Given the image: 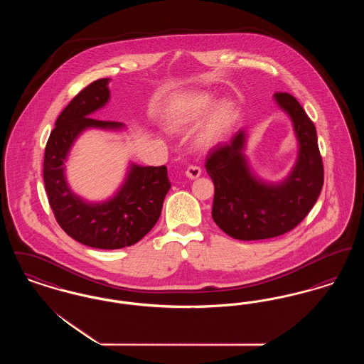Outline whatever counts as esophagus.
Returning a JSON list of instances; mask_svg holds the SVG:
<instances>
[{
    "instance_id": "34e87169",
    "label": "esophagus",
    "mask_w": 364,
    "mask_h": 364,
    "mask_svg": "<svg viewBox=\"0 0 364 364\" xmlns=\"http://www.w3.org/2000/svg\"><path fill=\"white\" fill-rule=\"evenodd\" d=\"M200 174H202V169H200L199 166H193V165L188 166L187 171H186V176H187L188 178H191V180L198 178Z\"/></svg>"
}]
</instances>
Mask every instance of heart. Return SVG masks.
<instances>
[{"mask_svg":"<svg viewBox=\"0 0 364 364\" xmlns=\"http://www.w3.org/2000/svg\"><path fill=\"white\" fill-rule=\"evenodd\" d=\"M214 104L208 92H190L176 97L165 110V122L172 131H186L203 119L198 132L200 147H213L226 138L236 119V109L230 101Z\"/></svg>","mask_w":364,"mask_h":364,"instance_id":"b5f03b06","label":"heart"}]
</instances>
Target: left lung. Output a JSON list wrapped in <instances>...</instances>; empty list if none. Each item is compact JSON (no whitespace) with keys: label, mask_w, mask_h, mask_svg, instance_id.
I'll return each instance as SVG.
<instances>
[{"label":"left lung","mask_w":364,"mask_h":364,"mask_svg":"<svg viewBox=\"0 0 364 364\" xmlns=\"http://www.w3.org/2000/svg\"><path fill=\"white\" fill-rule=\"evenodd\" d=\"M274 101L291 117L299 144L294 168L284 180L270 183L252 172L244 154V129L214 149L206 161L214 183L213 220L237 240H263L292 230L314 208L323 186L314 122L291 94L277 92Z\"/></svg>","instance_id":"1"}]
</instances>
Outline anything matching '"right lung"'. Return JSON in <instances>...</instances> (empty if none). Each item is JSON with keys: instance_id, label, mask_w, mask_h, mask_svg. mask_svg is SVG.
<instances>
[{"instance_id": "obj_1", "label": "right lung", "mask_w": 364, "mask_h": 364, "mask_svg": "<svg viewBox=\"0 0 364 364\" xmlns=\"http://www.w3.org/2000/svg\"><path fill=\"white\" fill-rule=\"evenodd\" d=\"M110 79L82 90L61 112L45 149L43 181L58 225L92 248L119 250L143 239L156 225L171 190L166 166L129 164L120 188L104 202H88L70 190L64 162L76 139L87 129L122 131L125 124L91 119L110 100Z\"/></svg>"}]
</instances>
